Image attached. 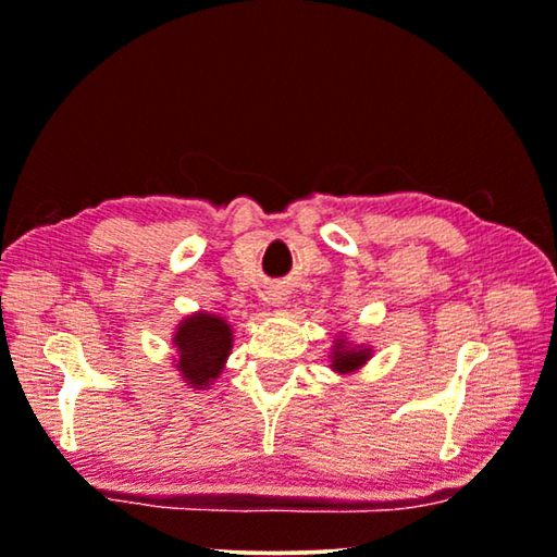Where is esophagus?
<instances>
[{"label": "esophagus", "mask_w": 557, "mask_h": 557, "mask_svg": "<svg viewBox=\"0 0 557 557\" xmlns=\"http://www.w3.org/2000/svg\"><path fill=\"white\" fill-rule=\"evenodd\" d=\"M285 300H287V297H285V293H282V289H270V293H268L270 305H282Z\"/></svg>", "instance_id": "esophagus-1"}]
</instances>
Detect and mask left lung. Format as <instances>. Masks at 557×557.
I'll return each instance as SVG.
<instances>
[{"instance_id":"left-lung-1","label":"left lung","mask_w":557,"mask_h":557,"mask_svg":"<svg viewBox=\"0 0 557 557\" xmlns=\"http://www.w3.org/2000/svg\"><path fill=\"white\" fill-rule=\"evenodd\" d=\"M332 370L339 372V375H350V372H358L364 362L372 358V350L364 345H352L345 343V337H339L335 345H332Z\"/></svg>"}]
</instances>
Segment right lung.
I'll list each match as a JSON object with an SVG mask.
<instances>
[{
	"mask_svg": "<svg viewBox=\"0 0 557 557\" xmlns=\"http://www.w3.org/2000/svg\"><path fill=\"white\" fill-rule=\"evenodd\" d=\"M172 345L177 347L174 368L180 370L182 380L189 387L205 389L225 370L232 350V327L220 314L195 312L180 322Z\"/></svg>",
	"mask_w": 557,
	"mask_h": 557,
	"instance_id": "1",
	"label": "right lung"
}]
</instances>
